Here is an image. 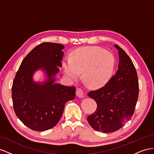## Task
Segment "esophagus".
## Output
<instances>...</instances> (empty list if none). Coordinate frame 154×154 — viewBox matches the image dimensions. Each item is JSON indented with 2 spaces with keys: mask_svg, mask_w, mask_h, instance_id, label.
Here are the masks:
<instances>
[{
  "mask_svg": "<svg viewBox=\"0 0 154 154\" xmlns=\"http://www.w3.org/2000/svg\"><path fill=\"white\" fill-rule=\"evenodd\" d=\"M76 95L79 97H84L85 96V92L83 91L82 88H78L76 89Z\"/></svg>",
  "mask_w": 154,
  "mask_h": 154,
  "instance_id": "1",
  "label": "esophagus"
}]
</instances>
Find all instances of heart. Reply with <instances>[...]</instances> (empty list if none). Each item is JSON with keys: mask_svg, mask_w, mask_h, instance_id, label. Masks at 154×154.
Instances as JSON below:
<instances>
[{"mask_svg": "<svg viewBox=\"0 0 154 154\" xmlns=\"http://www.w3.org/2000/svg\"><path fill=\"white\" fill-rule=\"evenodd\" d=\"M115 59L112 54L98 47H86L76 50L71 58L65 59L63 67L66 76L83 78L92 86L105 85L112 74Z\"/></svg>", "mask_w": 154, "mask_h": 154, "instance_id": "obj_1", "label": "heart"}]
</instances>
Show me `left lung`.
Segmentation results:
<instances>
[{
	"label": "left lung",
	"instance_id": "8db88e82",
	"mask_svg": "<svg viewBox=\"0 0 154 154\" xmlns=\"http://www.w3.org/2000/svg\"><path fill=\"white\" fill-rule=\"evenodd\" d=\"M118 50V70L106 84L88 92L97 109L88 116L87 121L92 128L104 133L122 128L133 116L139 94L137 74L132 61L125 51L115 44Z\"/></svg>",
	"mask_w": 154,
	"mask_h": 154
}]
</instances>
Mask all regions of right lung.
<instances>
[{"mask_svg": "<svg viewBox=\"0 0 154 154\" xmlns=\"http://www.w3.org/2000/svg\"><path fill=\"white\" fill-rule=\"evenodd\" d=\"M64 46L44 42L37 45L23 60L12 85L13 109L17 117L27 127L45 131L54 127L61 118L65 104L74 100V87L54 83L59 67L62 66ZM45 71L47 80L36 82L33 74Z\"/></svg>", "mask_w": 154, "mask_h": 154, "instance_id": "add662e5", "label": "right lung"}]
</instances>
